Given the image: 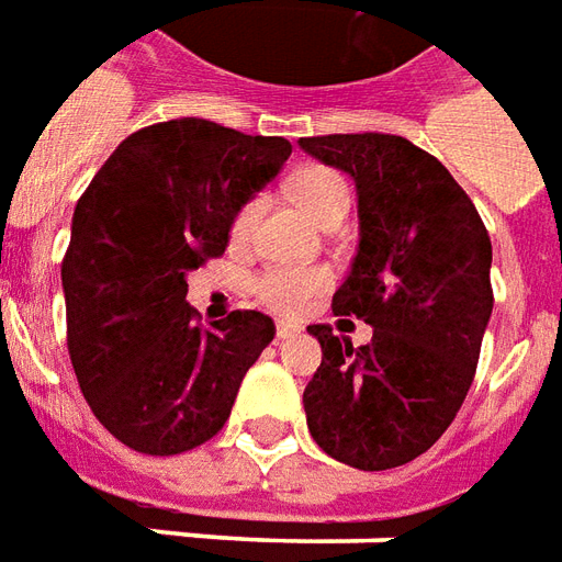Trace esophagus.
Returning a JSON list of instances; mask_svg holds the SVG:
<instances>
[{
  "mask_svg": "<svg viewBox=\"0 0 562 562\" xmlns=\"http://www.w3.org/2000/svg\"><path fill=\"white\" fill-rule=\"evenodd\" d=\"M297 326H292V323H280V326H277V338H280V341H285V338H295L297 335Z\"/></svg>",
  "mask_w": 562,
  "mask_h": 562,
  "instance_id": "34e87169",
  "label": "esophagus"
}]
</instances>
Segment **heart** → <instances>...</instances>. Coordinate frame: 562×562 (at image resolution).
<instances>
[{
	"label": "heart",
	"mask_w": 562,
	"mask_h": 562,
	"mask_svg": "<svg viewBox=\"0 0 562 562\" xmlns=\"http://www.w3.org/2000/svg\"><path fill=\"white\" fill-rule=\"evenodd\" d=\"M292 196L295 202L323 227L345 217L350 212V187L335 169L326 166H311V169L297 171L292 181ZM258 215V200H249L246 205L236 209L231 221V239L233 243H246ZM331 282V273L326 267H267L265 273H258L251 280V295L258 304H265L273 313H301L311 297L326 292Z\"/></svg>",
	"instance_id": "1"
}]
</instances>
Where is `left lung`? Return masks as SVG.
Listing matches in <instances>:
<instances>
[{
	"label": "left lung",
	"instance_id": "left-lung-1",
	"mask_svg": "<svg viewBox=\"0 0 562 562\" xmlns=\"http://www.w3.org/2000/svg\"><path fill=\"white\" fill-rule=\"evenodd\" d=\"M297 144L357 184L360 249L331 311L372 326L362 347L307 329L323 347L304 387L307 427L350 468H400L440 440L471 391L492 316L490 233L449 169L406 137Z\"/></svg>",
	"mask_w": 562,
	"mask_h": 562
}]
</instances>
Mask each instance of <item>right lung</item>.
I'll return each instance as SVG.
<instances>
[{"mask_svg":"<svg viewBox=\"0 0 562 562\" xmlns=\"http://www.w3.org/2000/svg\"><path fill=\"white\" fill-rule=\"evenodd\" d=\"M292 156L285 137L209 120L128 135L76 202L60 265L72 372L101 425L144 456H181L231 418L273 319L233 311L202 326L187 273L227 249L239 205Z\"/></svg>","mask_w":562,"mask_h":562,"instance_id":"add662e5","label":"right lung"}]
</instances>
